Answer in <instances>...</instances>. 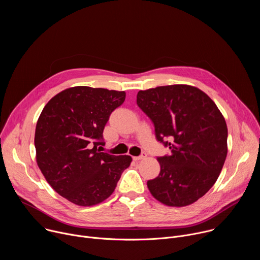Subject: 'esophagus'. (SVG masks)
<instances>
[{
    "mask_svg": "<svg viewBox=\"0 0 260 260\" xmlns=\"http://www.w3.org/2000/svg\"><path fill=\"white\" fill-rule=\"evenodd\" d=\"M147 157V154L145 152H143L140 156H134V160H142V159H145Z\"/></svg>",
    "mask_w": 260,
    "mask_h": 260,
    "instance_id": "obj_1",
    "label": "esophagus"
}]
</instances>
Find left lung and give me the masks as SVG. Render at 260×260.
I'll list each match as a JSON object with an SVG mask.
<instances>
[{"label": "left lung", "instance_id": "obj_1", "mask_svg": "<svg viewBox=\"0 0 260 260\" xmlns=\"http://www.w3.org/2000/svg\"><path fill=\"white\" fill-rule=\"evenodd\" d=\"M137 104L171 150L157 157L159 175L147 182L164 205L185 207L204 197L217 181L228 155V126L216 104L185 84L140 90ZM167 138L169 141H166Z\"/></svg>", "mask_w": 260, "mask_h": 260}]
</instances>
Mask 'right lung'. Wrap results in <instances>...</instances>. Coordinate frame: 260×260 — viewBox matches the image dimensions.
Wrapping results in <instances>:
<instances>
[{
    "instance_id": "1",
    "label": "right lung",
    "mask_w": 260,
    "mask_h": 260,
    "mask_svg": "<svg viewBox=\"0 0 260 260\" xmlns=\"http://www.w3.org/2000/svg\"><path fill=\"white\" fill-rule=\"evenodd\" d=\"M124 91L75 86L54 95L36 125V160L50 186L69 202L90 207L113 193L129 155L101 152L103 132Z\"/></svg>"
}]
</instances>
